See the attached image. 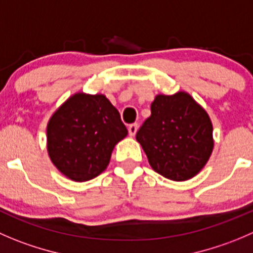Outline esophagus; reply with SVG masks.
<instances>
[{
	"instance_id": "obj_1",
	"label": "esophagus",
	"mask_w": 253,
	"mask_h": 253,
	"mask_svg": "<svg viewBox=\"0 0 253 253\" xmlns=\"http://www.w3.org/2000/svg\"><path fill=\"white\" fill-rule=\"evenodd\" d=\"M137 129H138V125H137V124L129 125V126H128V133H129V136L133 137L134 134L137 133Z\"/></svg>"
}]
</instances>
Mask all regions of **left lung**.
<instances>
[{"label":"left lung","instance_id":"left-lung-1","mask_svg":"<svg viewBox=\"0 0 253 253\" xmlns=\"http://www.w3.org/2000/svg\"><path fill=\"white\" fill-rule=\"evenodd\" d=\"M151 112L136 139L153 170L175 181L197 175L214 148L212 124L208 112L184 91L157 95Z\"/></svg>","mask_w":253,"mask_h":253}]
</instances>
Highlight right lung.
Instances as JSON below:
<instances>
[{"mask_svg":"<svg viewBox=\"0 0 253 253\" xmlns=\"http://www.w3.org/2000/svg\"><path fill=\"white\" fill-rule=\"evenodd\" d=\"M126 136L120 112L105 95L77 92L49 120L46 148L61 174L86 181L107 168L115 146Z\"/></svg>","mask_w":253,"mask_h":253,"instance_id":"obj_1","label":"right lung"}]
</instances>
